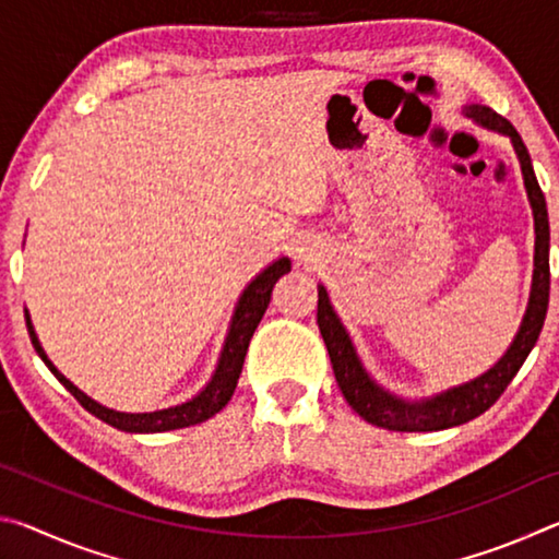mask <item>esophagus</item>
<instances>
[{"instance_id": "esophagus-1", "label": "esophagus", "mask_w": 559, "mask_h": 559, "mask_svg": "<svg viewBox=\"0 0 559 559\" xmlns=\"http://www.w3.org/2000/svg\"><path fill=\"white\" fill-rule=\"evenodd\" d=\"M320 249H323V246H320L316 239H302L300 243H298V259L300 261H306V263H313V261H318V257H320Z\"/></svg>"}]
</instances>
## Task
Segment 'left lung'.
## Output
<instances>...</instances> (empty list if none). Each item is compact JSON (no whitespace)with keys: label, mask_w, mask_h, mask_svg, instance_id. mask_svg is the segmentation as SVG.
Wrapping results in <instances>:
<instances>
[{"label":"left lung","mask_w":559,"mask_h":559,"mask_svg":"<svg viewBox=\"0 0 559 559\" xmlns=\"http://www.w3.org/2000/svg\"><path fill=\"white\" fill-rule=\"evenodd\" d=\"M463 110H466V116L476 120L478 126L496 130L500 135H508L513 140L520 169H523L527 200L535 216V271L533 288H530V302L513 345L508 347V353L500 357L488 372L471 382L451 386V390L437 396H429V400L406 402L402 396L382 390V386L367 374L345 325L340 323L337 313L333 306H330L328 290L323 286H318V328L320 335L325 340L340 392H343L347 404L353 406L365 421H370L380 429L441 431L476 419V416L490 409L498 396L506 392V386L513 382V377L518 374L520 367H523L530 349L535 347L537 337H540V330L547 316V302H550V222H547L545 194L540 185H537L527 147L523 143V138L518 135V130L510 126L503 116H498L496 110H490L486 106H466Z\"/></svg>","instance_id":"1"}]
</instances>
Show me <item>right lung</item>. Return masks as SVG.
<instances>
[{
    "label": "right lung",
    "mask_w": 559,
    "mask_h": 559,
    "mask_svg": "<svg viewBox=\"0 0 559 559\" xmlns=\"http://www.w3.org/2000/svg\"><path fill=\"white\" fill-rule=\"evenodd\" d=\"M288 271H290V261L283 257L278 261H273L266 271H261L259 276L243 288L239 302H236L229 335H226V340H224L219 365H216L210 384H206L204 390L197 396H192L189 402L169 406V409H159V412L128 414V412L108 409V406L93 402L88 394H83L79 386L66 380V377L59 370H56L51 359L46 357L39 337H36V333H34L29 310H26V308H24V318H26V328H29V337H32L34 349L39 353V357L44 359L46 367H49V370L56 374V380H59L66 386V390H69L75 396V400L81 402L83 409H88L93 416H98L100 421H106V424H110V427H116L120 431H130V433L173 431V429L194 427V424H202L206 419H212L216 412H222L224 406L229 404L231 394L236 390V382H239L243 357H246V349H249V343L253 337V330L259 328L263 313H266L273 286H276V281Z\"/></svg>",
    "instance_id": "obj_1"
}]
</instances>
